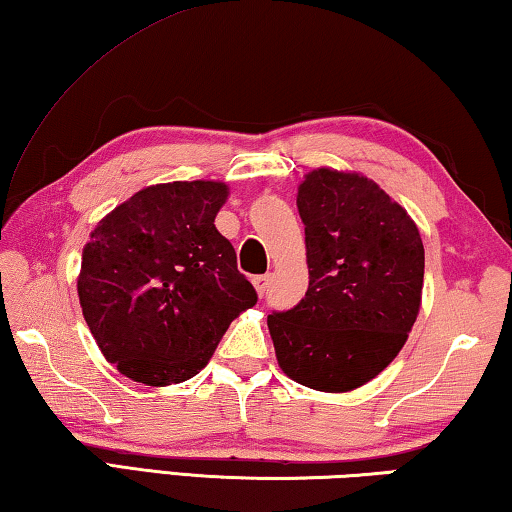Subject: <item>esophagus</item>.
<instances>
[{
  "label": "esophagus",
  "mask_w": 512,
  "mask_h": 512,
  "mask_svg": "<svg viewBox=\"0 0 512 512\" xmlns=\"http://www.w3.org/2000/svg\"><path fill=\"white\" fill-rule=\"evenodd\" d=\"M253 284H255L257 296L262 298L268 289V284H271V275H257V277H253Z\"/></svg>",
  "instance_id": "1"
}]
</instances>
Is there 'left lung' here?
Returning <instances> with one entry per match:
<instances>
[{
  "instance_id": "1",
  "label": "left lung",
  "mask_w": 512,
  "mask_h": 512,
  "mask_svg": "<svg viewBox=\"0 0 512 512\" xmlns=\"http://www.w3.org/2000/svg\"><path fill=\"white\" fill-rule=\"evenodd\" d=\"M309 289L273 311L268 332L284 375L323 393L375 379L418 318L424 246L418 225L359 173L316 169L298 187Z\"/></svg>"
}]
</instances>
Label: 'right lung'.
<instances>
[{"label":"right lung","instance_id":"right-lung-1","mask_svg":"<svg viewBox=\"0 0 512 512\" xmlns=\"http://www.w3.org/2000/svg\"><path fill=\"white\" fill-rule=\"evenodd\" d=\"M228 185H151L103 216L83 248L79 300L121 375L169 386L198 375L225 329L257 302L216 230Z\"/></svg>","mask_w":512,"mask_h":512}]
</instances>
